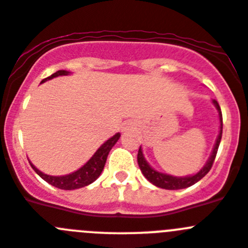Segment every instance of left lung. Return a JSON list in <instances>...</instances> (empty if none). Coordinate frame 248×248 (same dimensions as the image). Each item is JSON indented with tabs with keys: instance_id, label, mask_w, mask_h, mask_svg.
I'll return each mask as SVG.
<instances>
[{
	"instance_id": "obj_1",
	"label": "left lung",
	"mask_w": 248,
	"mask_h": 248,
	"mask_svg": "<svg viewBox=\"0 0 248 248\" xmlns=\"http://www.w3.org/2000/svg\"><path fill=\"white\" fill-rule=\"evenodd\" d=\"M212 103H214V105L216 107V109H217L218 111V118H220V131H218L217 139H216V143H215L214 149H212L211 155H210L209 160L206 161V164L202 166V169H201L200 171L196 172V174L194 175H189V176H172V175L156 171L155 169H153L149 165V163L145 160V157H144L143 149L140 146L139 151H138V164H139V168L140 170H141V172H143V175L146 177V180L150 181L153 185L157 186V187H161V189L180 190L192 186L194 184L200 181L201 179L210 171V169L212 168V164H214L215 161V157H216V154H217V149L218 145H220L221 137H222V114H221L220 105H218V103L215 99L212 100Z\"/></svg>"
}]
</instances>
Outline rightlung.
<instances>
[{"instance_id": "add662e5", "label": "right lung", "mask_w": 248, "mask_h": 248, "mask_svg": "<svg viewBox=\"0 0 248 248\" xmlns=\"http://www.w3.org/2000/svg\"><path fill=\"white\" fill-rule=\"evenodd\" d=\"M71 74V72L68 71H58L56 73H53L50 77H47L46 79L42 80L46 82V80L53 79L56 77L59 76H68ZM120 134L117 133L115 135H113L111 138H109L99 149H98L95 153H94L93 156L84 164L80 169H78L77 171L72 172V174L63 175V176H52V175H47L45 172L39 171L38 169L31 163V166L33 169L34 171L42 177L43 180L47 181L48 184H50L52 186H56L58 189L62 190H76L80 189V187H84V186H88L89 184L94 183L97 180L99 175L102 174L103 169H104L105 161H107V157H108L109 151L111 150L115 143L119 140Z\"/></svg>"}]
</instances>
